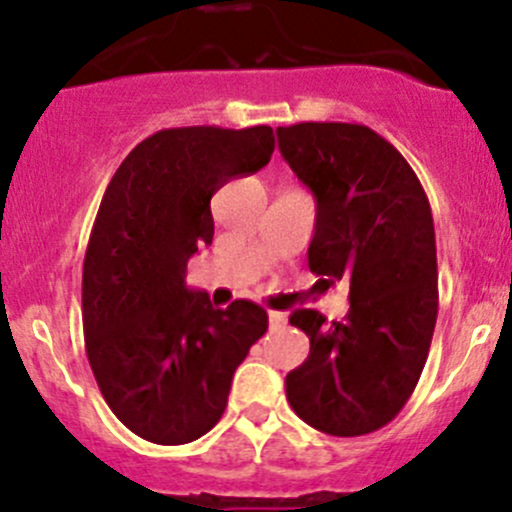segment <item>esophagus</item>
Wrapping results in <instances>:
<instances>
[{"label": "esophagus", "instance_id": "34e87169", "mask_svg": "<svg viewBox=\"0 0 512 512\" xmlns=\"http://www.w3.org/2000/svg\"><path fill=\"white\" fill-rule=\"evenodd\" d=\"M267 317H270V327H272V329L285 327V322H287L285 314H282V312H275V309H270V312H267Z\"/></svg>", "mask_w": 512, "mask_h": 512}]
</instances>
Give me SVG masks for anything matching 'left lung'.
<instances>
[{"instance_id":"left-lung-1","label":"left lung","mask_w":512,"mask_h":512,"mask_svg":"<svg viewBox=\"0 0 512 512\" xmlns=\"http://www.w3.org/2000/svg\"><path fill=\"white\" fill-rule=\"evenodd\" d=\"M280 153L317 200L309 270L349 282V314L327 324L297 309L309 356L285 379L294 414L329 436L391 421L426 364L438 314L433 215L421 180L386 138L359 123L277 128Z\"/></svg>"}]
</instances>
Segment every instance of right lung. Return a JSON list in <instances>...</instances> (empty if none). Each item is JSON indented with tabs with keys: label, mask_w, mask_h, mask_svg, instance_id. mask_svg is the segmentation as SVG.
Masks as SVG:
<instances>
[{
	"label": "right lung",
	"mask_w": 512,
	"mask_h": 512,
	"mask_svg": "<svg viewBox=\"0 0 512 512\" xmlns=\"http://www.w3.org/2000/svg\"><path fill=\"white\" fill-rule=\"evenodd\" d=\"M270 126L165 128L118 165L84 260V339L108 409L136 436L180 446L223 416L232 374L267 332L250 299L215 309L185 287L213 242L210 198L270 163Z\"/></svg>",
	"instance_id": "add662e5"
}]
</instances>
